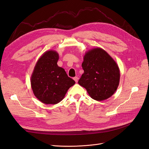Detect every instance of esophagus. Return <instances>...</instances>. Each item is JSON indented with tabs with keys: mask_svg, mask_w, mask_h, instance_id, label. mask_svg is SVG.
Returning a JSON list of instances; mask_svg holds the SVG:
<instances>
[{
	"mask_svg": "<svg viewBox=\"0 0 149 149\" xmlns=\"http://www.w3.org/2000/svg\"><path fill=\"white\" fill-rule=\"evenodd\" d=\"M73 79L75 81L76 83H78V78L77 77V76H76V77L73 78Z\"/></svg>",
	"mask_w": 149,
	"mask_h": 149,
	"instance_id": "1",
	"label": "esophagus"
}]
</instances>
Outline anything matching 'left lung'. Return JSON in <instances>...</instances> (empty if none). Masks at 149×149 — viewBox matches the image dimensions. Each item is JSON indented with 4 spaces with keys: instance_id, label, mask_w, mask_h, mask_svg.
<instances>
[{
    "instance_id": "obj_1",
    "label": "left lung",
    "mask_w": 149,
    "mask_h": 149,
    "mask_svg": "<svg viewBox=\"0 0 149 149\" xmlns=\"http://www.w3.org/2000/svg\"><path fill=\"white\" fill-rule=\"evenodd\" d=\"M82 67L84 73L78 84L92 99L101 101L113 95L120 81L117 63L104 49L94 48L86 52Z\"/></svg>"
}]
</instances>
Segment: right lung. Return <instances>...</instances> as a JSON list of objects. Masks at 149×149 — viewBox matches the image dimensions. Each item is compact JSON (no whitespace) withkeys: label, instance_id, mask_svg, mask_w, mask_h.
Wrapping results in <instances>:
<instances>
[{"label":"right lung","instance_id":"obj_1","mask_svg":"<svg viewBox=\"0 0 149 149\" xmlns=\"http://www.w3.org/2000/svg\"><path fill=\"white\" fill-rule=\"evenodd\" d=\"M58 59L59 55L56 51L45 52L36 63L31 76V87L35 96L45 104L60 102L75 84L65 70L58 66Z\"/></svg>","mask_w":149,"mask_h":149}]
</instances>
